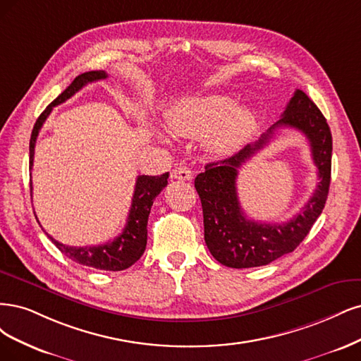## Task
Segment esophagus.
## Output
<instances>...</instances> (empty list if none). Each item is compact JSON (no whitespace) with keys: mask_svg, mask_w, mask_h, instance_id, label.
I'll use <instances>...</instances> for the list:
<instances>
[{"mask_svg":"<svg viewBox=\"0 0 361 361\" xmlns=\"http://www.w3.org/2000/svg\"><path fill=\"white\" fill-rule=\"evenodd\" d=\"M171 177L176 178V180H181V181H189L193 178V173L189 168L185 166H177L173 168L171 172Z\"/></svg>","mask_w":361,"mask_h":361,"instance_id":"34e87169","label":"esophagus"}]
</instances>
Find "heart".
Listing matches in <instances>:
<instances>
[{
    "mask_svg": "<svg viewBox=\"0 0 361 361\" xmlns=\"http://www.w3.org/2000/svg\"><path fill=\"white\" fill-rule=\"evenodd\" d=\"M166 120L171 129L183 136H200L210 132L207 147L216 154L237 149L257 126L252 108H235V100L225 94H213L181 102L172 108Z\"/></svg>",
    "mask_w": 361,
    "mask_h": 361,
    "instance_id": "b5f03b06",
    "label": "heart"
}]
</instances>
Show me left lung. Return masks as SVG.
Here are the masks:
<instances>
[{
	"instance_id": "obj_1",
	"label": "left lung",
	"mask_w": 361,
	"mask_h": 361,
	"mask_svg": "<svg viewBox=\"0 0 361 361\" xmlns=\"http://www.w3.org/2000/svg\"><path fill=\"white\" fill-rule=\"evenodd\" d=\"M281 126L300 130L308 137L320 183L307 205L289 223L282 226L255 223L240 210L236 195L238 169L268 143L275 129ZM331 149L333 139L327 120L306 92L295 90L281 120L257 142L228 159L207 164L205 171L196 176L195 188L202 204L204 238L213 257L231 269H250L267 265L293 252L309 234L327 201Z\"/></svg>"
}]
</instances>
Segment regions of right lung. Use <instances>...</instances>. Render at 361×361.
I'll list each match as a JSON object with an SVG mask.
<instances>
[{
  "mask_svg": "<svg viewBox=\"0 0 361 361\" xmlns=\"http://www.w3.org/2000/svg\"><path fill=\"white\" fill-rule=\"evenodd\" d=\"M108 73L104 71H92L79 75L73 79V82L68 85L60 96H58L48 108H46L40 117L37 118L36 124L30 139V169L32 168L34 161V147L39 132L42 129L43 123L49 117V114L56 104L64 103L67 99H71L73 94L85 87L90 82H96L100 79H106ZM169 172H165L164 176L151 177V176H139L136 178L135 192L132 197V205L127 216V224L118 237H115L112 241H108L100 246H84V247H73L66 246V244L56 241L49 234V240L61 250L68 259H72L80 265L92 267V269L104 270V271H121L129 269L139 258L142 257L147 246V224L148 216L151 212V205H153L156 196L166 188ZM32 189V188H31Z\"/></svg>",
  "mask_w": 361,
  "mask_h": 361,
  "instance_id": "obj_1",
  "label": "right lung"
}]
</instances>
